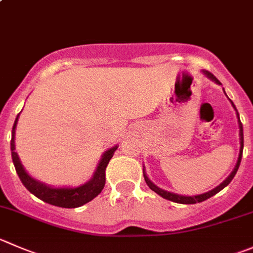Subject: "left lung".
I'll list each match as a JSON object with an SVG mask.
<instances>
[{
    "label": "left lung",
    "mask_w": 253,
    "mask_h": 253,
    "mask_svg": "<svg viewBox=\"0 0 253 253\" xmlns=\"http://www.w3.org/2000/svg\"><path fill=\"white\" fill-rule=\"evenodd\" d=\"M203 73H204L205 75H207L208 78H209L210 80H212V82H215L216 84L221 85V83L219 82V80L216 79V78L214 77V75L211 74L210 72H207V70H203ZM225 92V91H224ZM231 101V100H230ZM232 106H234V109L236 110V107H235L234 102L231 101ZM236 114H237V119H239V127H240V144H241V147H240V154H239V159H237V163L236 166H235L234 170L231 171V174H230L229 176H227L226 179H225L224 181H222L221 184H220L219 186H216L215 189H212V190H210V192L208 193H204V194H200V195H193V197H185V195H179V194H175V193H170V192H167V190H163V189L158 188V186L156 185V184L152 183L151 180H149L148 176L146 175V171H144L143 169V176H144V180H146L147 185L149 186V189H152L154 193H157L158 195H161L162 198H164V199L167 200H170V202H174V203H179V204H197V203H202L204 202V200L209 199V198H211L212 195L217 194V193L220 192V190H222V189L225 188V186H227L230 184V181L234 179L235 174H236L237 169H239L240 167V163H241V158H242V151H244V128H242V124L241 121H240V116H239V112H237L236 110Z\"/></svg>",
    "instance_id": "obj_1"
}]
</instances>
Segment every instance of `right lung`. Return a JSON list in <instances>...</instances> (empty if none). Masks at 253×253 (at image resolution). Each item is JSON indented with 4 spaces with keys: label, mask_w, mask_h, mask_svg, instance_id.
Segmentation results:
<instances>
[{
    "label": "right lung",
    "mask_w": 253,
    "mask_h": 253,
    "mask_svg": "<svg viewBox=\"0 0 253 253\" xmlns=\"http://www.w3.org/2000/svg\"><path fill=\"white\" fill-rule=\"evenodd\" d=\"M18 117L19 114L17 115L13 128H12V161H13L14 168H16L19 179H21L23 185L28 189L32 194L36 195L38 199L43 200V202L48 203L50 205H55V207L59 208H69L70 209V208H79L82 205L86 204V203L91 202L94 198H96L101 193V190L105 186V181H106V178H105L106 173H105V170H106V167L109 164L110 159L112 158L115 151L117 149V146L107 149L102 154V158L100 161L99 166H97L96 170H95L94 175H92V178L87 183L77 186V188H51V186L45 185L44 183H41V181L32 178L24 170L23 166H22L21 161L18 158V154H17V152H14V149H16V147H14V134H16V126Z\"/></svg>",
    "instance_id": "obj_1"
}]
</instances>
